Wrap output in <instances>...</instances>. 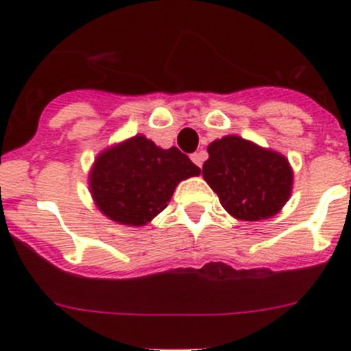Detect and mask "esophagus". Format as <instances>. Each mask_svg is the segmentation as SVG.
Segmentation results:
<instances>
[{
    "label": "esophagus",
    "instance_id": "1",
    "mask_svg": "<svg viewBox=\"0 0 351 351\" xmlns=\"http://www.w3.org/2000/svg\"><path fill=\"white\" fill-rule=\"evenodd\" d=\"M190 158H192V161L195 162L198 168H200V166L204 165L205 159H207V153H205V151H198V153H193Z\"/></svg>",
    "mask_w": 351,
    "mask_h": 351
}]
</instances>
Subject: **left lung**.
I'll return each instance as SVG.
<instances>
[{"label":"left lung","mask_w":351,"mask_h":351,"mask_svg":"<svg viewBox=\"0 0 351 351\" xmlns=\"http://www.w3.org/2000/svg\"><path fill=\"white\" fill-rule=\"evenodd\" d=\"M207 151L202 175L236 219H268L289 200L292 169L284 156L238 136L214 141Z\"/></svg>","instance_id":"8db88e82"}]
</instances>
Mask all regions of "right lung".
<instances>
[{"instance_id":"1","label":"right lung","mask_w":351,"mask_h":351,"mask_svg":"<svg viewBox=\"0 0 351 351\" xmlns=\"http://www.w3.org/2000/svg\"><path fill=\"white\" fill-rule=\"evenodd\" d=\"M200 168L176 147L161 149L136 136L97 158L90 176L91 195L112 221L144 226L165 210L182 180Z\"/></svg>"}]
</instances>
